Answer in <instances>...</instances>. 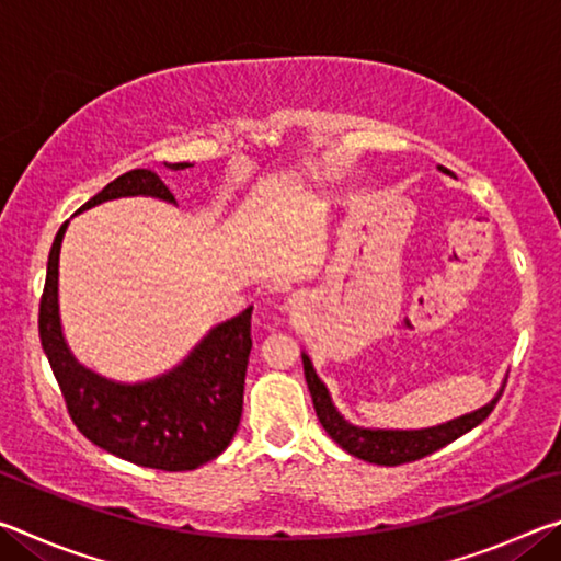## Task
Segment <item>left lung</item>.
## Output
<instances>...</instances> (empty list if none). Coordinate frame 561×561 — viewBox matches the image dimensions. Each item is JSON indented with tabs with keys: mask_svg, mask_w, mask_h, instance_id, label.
<instances>
[{
	"mask_svg": "<svg viewBox=\"0 0 561 561\" xmlns=\"http://www.w3.org/2000/svg\"><path fill=\"white\" fill-rule=\"evenodd\" d=\"M443 168V165H440ZM304 358V376H307V386L314 401V411L319 415V423L324 425V431L331 435V440H336L341 448L354 458H360L366 462L376 465H403L421 460L425 455L445 448V445L458 440L460 435L472 431L474 425H480L485 417L495 411L500 396L495 401H490L480 411L468 413L462 417H455L450 423L435 425V428L425 431H360L348 425L344 417L336 413V408L331 405V398L327 393L324 383L319 381V376L311 368V360Z\"/></svg>",
	"mask_w": 561,
	"mask_h": 561,
	"instance_id": "left-lung-1",
	"label": "left lung"
}]
</instances>
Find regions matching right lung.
<instances>
[{"mask_svg":"<svg viewBox=\"0 0 561 561\" xmlns=\"http://www.w3.org/2000/svg\"><path fill=\"white\" fill-rule=\"evenodd\" d=\"M183 170L187 163L168 165ZM123 195H175L153 170H128L81 207ZM79 210V213H81ZM64 222L54 237L39 301V339L59 381L66 411L99 448L153 470H195L215 460L237 433L242 417L244 374L252 351V307L215 327L175 371L150 383L121 386L79 366L64 344L59 324V250Z\"/></svg>","mask_w":561,"mask_h":561,"instance_id":"obj_1","label":"right lung"}]
</instances>
